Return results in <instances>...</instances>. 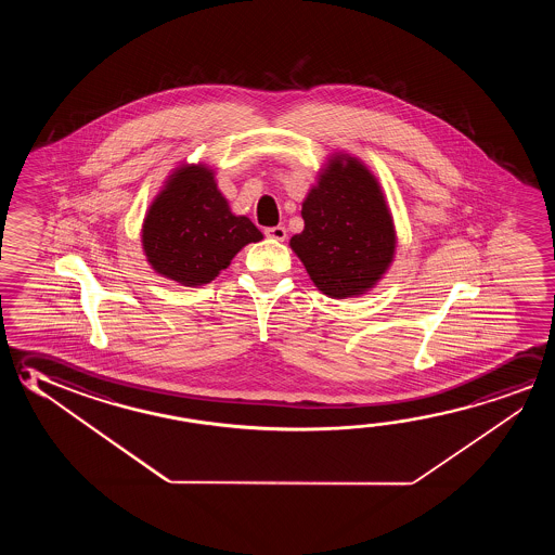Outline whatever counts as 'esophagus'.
I'll return each instance as SVG.
<instances>
[{
    "label": "esophagus",
    "instance_id": "34e87169",
    "mask_svg": "<svg viewBox=\"0 0 555 555\" xmlns=\"http://www.w3.org/2000/svg\"><path fill=\"white\" fill-rule=\"evenodd\" d=\"M264 236L273 237V240H276V242H284V240H286V228H284V227L264 228Z\"/></svg>",
    "mask_w": 555,
    "mask_h": 555
}]
</instances>
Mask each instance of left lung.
I'll list each match as a JSON object with an SVG mask.
<instances>
[{
  "label": "left lung",
  "instance_id": "left-lung-1",
  "mask_svg": "<svg viewBox=\"0 0 555 555\" xmlns=\"http://www.w3.org/2000/svg\"><path fill=\"white\" fill-rule=\"evenodd\" d=\"M304 232L291 246L311 281L331 298H350L379 281L395 254L382 190L358 160L335 163L301 205Z\"/></svg>",
  "mask_w": 555,
  "mask_h": 555
}]
</instances>
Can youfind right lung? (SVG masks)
Instances as JSON below:
<instances>
[{
    "mask_svg": "<svg viewBox=\"0 0 555 555\" xmlns=\"http://www.w3.org/2000/svg\"><path fill=\"white\" fill-rule=\"evenodd\" d=\"M263 234L247 217H234L212 172L188 166L173 173L143 227L146 259L156 273L183 286H201Z\"/></svg>",
    "mask_w": 555,
    "mask_h": 555,
    "instance_id": "right-lung-1",
    "label": "right lung"
}]
</instances>
